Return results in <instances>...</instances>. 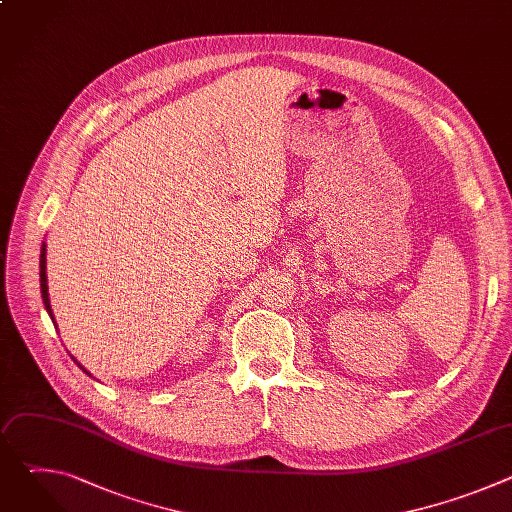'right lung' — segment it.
<instances>
[{"label":"right lung","instance_id":"1","mask_svg":"<svg viewBox=\"0 0 512 512\" xmlns=\"http://www.w3.org/2000/svg\"><path fill=\"white\" fill-rule=\"evenodd\" d=\"M40 294H42V302H44V308L46 312L50 314L52 322H54V314H52V308H50V300H48V283H46V245H42V251H40ZM56 324V322H54ZM72 360H75V356H72ZM77 362V360H75ZM79 367L89 375V371L83 367L81 362H77Z\"/></svg>","mask_w":512,"mask_h":512}]
</instances>
